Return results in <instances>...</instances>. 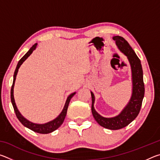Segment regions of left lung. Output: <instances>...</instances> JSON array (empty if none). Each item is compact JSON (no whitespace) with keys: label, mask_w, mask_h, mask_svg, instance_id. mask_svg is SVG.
Wrapping results in <instances>:
<instances>
[{"label":"left lung","mask_w":160,"mask_h":160,"mask_svg":"<svg viewBox=\"0 0 160 160\" xmlns=\"http://www.w3.org/2000/svg\"><path fill=\"white\" fill-rule=\"evenodd\" d=\"M113 39L121 53L125 55L129 61L132 74V94L129 102L118 115L111 118H106L99 114L94 107L95 97L92 92V112L94 119L100 126L110 130L123 128L131 123L137 117L141 108L145 94V85L143 82V72L141 62L136 53L126 40L120 36H114Z\"/></svg>","instance_id":"obj_1"}]
</instances>
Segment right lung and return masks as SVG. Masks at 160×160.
<instances>
[{
    "mask_svg": "<svg viewBox=\"0 0 160 160\" xmlns=\"http://www.w3.org/2000/svg\"><path fill=\"white\" fill-rule=\"evenodd\" d=\"M37 46V44L36 43V44H34L33 46H32V47L30 48V49H29L28 52H27L25 55L24 56L20 61H19L17 65V67H16V69L15 70L14 75H13V82H12V85L11 88V91H10V98H11V102H12V107H13V108H14V111L15 112L16 116H17L18 120L20 121L21 123L24 126L27 127V128H28L29 129L32 130V131L38 132V133L47 134V133H50V132H53L54 131H56V130L58 129L59 127L62 125V123H63L64 119H65V118H66L68 107V104L70 103V99H71L72 97L75 95L76 92L71 93L68 97L66 102V104H65L63 109V110H62V112H61L60 114H59L55 119H53V120L49 121V122L42 123V124L32 123V122H31V121L28 120L27 118H25L21 114L20 112H19L17 106H16L15 99H14V94H13V92H14V86H15V82L16 80V76H17L18 70H19V68H20V67L21 66V65L22 64L23 62L25 61L26 59L31 55L32 52H33V51L36 49Z\"/></svg>",
    "mask_w": 160,
    "mask_h": 160,
    "instance_id": "1",
    "label": "right lung"
}]
</instances>
